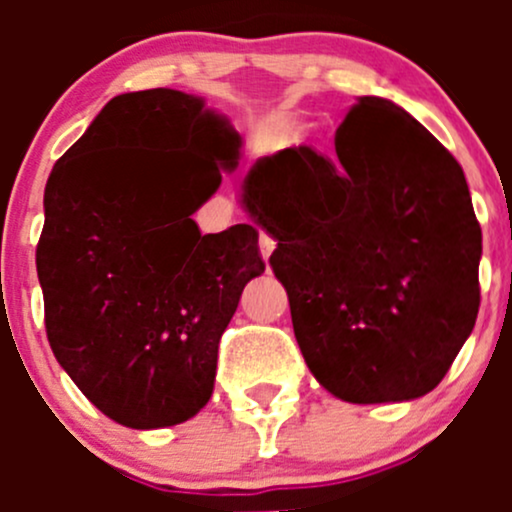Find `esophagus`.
<instances>
[{"mask_svg":"<svg viewBox=\"0 0 512 512\" xmlns=\"http://www.w3.org/2000/svg\"><path fill=\"white\" fill-rule=\"evenodd\" d=\"M275 247H277V242L272 240L270 235H267V232H262L260 235V255H262V260H270V255L272 252H275Z\"/></svg>","mask_w":512,"mask_h":512,"instance_id":"obj_1","label":"esophagus"}]
</instances>
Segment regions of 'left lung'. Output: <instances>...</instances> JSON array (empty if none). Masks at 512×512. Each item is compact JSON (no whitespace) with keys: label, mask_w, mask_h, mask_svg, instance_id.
Returning a JSON list of instances; mask_svg holds the SVG:
<instances>
[{"label":"left lung","mask_w":512,"mask_h":512,"mask_svg":"<svg viewBox=\"0 0 512 512\" xmlns=\"http://www.w3.org/2000/svg\"><path fill=\"white\" fill-rule=\"evenodd\" d=\"M337 160L260 158L242 205L277 240L294 337L314 379L349 404L411 401L441 384L478 317L483 252L458 160L404 108L361 96Z\"/></svg>","instance_id":"8db88e82"}]
</instances>
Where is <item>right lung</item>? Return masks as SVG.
Segmentation results:
<instances>
[{"instance_id":"right-lung-1","label":"right lung","mask_w":512,"mask_h":512,"mask_svg":"<svg viewBox=\"0 0 512 512\" xmlns=\"http://www.w3.org/2000/svg\"><path fill=\"white\" fill-rule=\"evenodd\" d=\"M240 146L200 96L133 91L101 108L46 180V337L121 426H175L213 396L220 337L265 262L252 225L200 235L190 215L237 168Z\"/></svg>"}]
</instances>
